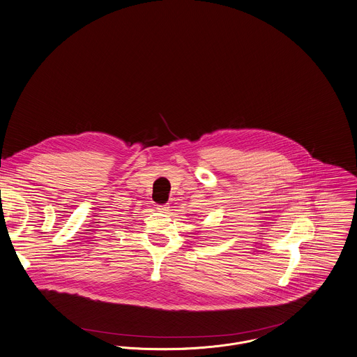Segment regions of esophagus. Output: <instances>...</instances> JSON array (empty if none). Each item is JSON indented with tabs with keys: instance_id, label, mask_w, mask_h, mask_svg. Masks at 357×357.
I'll return each mask as SVG.
<instances>
[{
	"instance_id": "obj_1",
	"label": "esophagus",
	"mask_w": 357,
	"mask_h": 357,
	"mask_svg": "<svg viewBox=\"0 0 357 357\" xmlns=\"http://www.w3.org/2000/svg\"><path fill=\"white\" fill-rule=\"evenodd\" d=\"M157 210H158L160 213H167V211H169V207H167V204H158V206H157Z\"/></svg>"
}]
</instances>
